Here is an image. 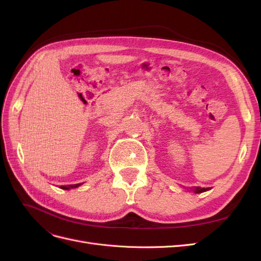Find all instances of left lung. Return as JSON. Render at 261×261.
<instances>
[{
  "mask_svg": "<svg viewBox=\"0 0 261 261\" xmlns=\"http://www.w3.org/2000/svg\"><path fill=\"white\" fill-rule=\"evenodd\" d=\"M209 188H201V187H195L193 191H194V193H203V192H206V191H208Z\"/></svg>",
  "mask_w": 261,
  "mask_h": 261,
  "instance_id": "left-lung-1",
  "label": "left lung"
}]
</instances>
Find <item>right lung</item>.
<instances>
[{
  "instance_id": "1",
  "label": "right lung",
  "mask_w": 261,
  "mask_h": 261,
  "mask_svg": "<svg viewBox=\"0 0 261 261\" xmlns=\"http://www.w3.org/2000/svg\"><path fill=\"white\" fill-rule=\"evenodd\" d=\"M83 183H81V184H73V185H68V186H61V188L62 189H70V188H76V187H78V186H81Z\"/></svg>"
}]
</instances>
